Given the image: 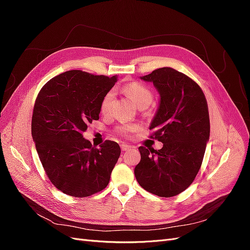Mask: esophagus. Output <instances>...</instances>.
Segmentation results:
<instances>
[{"label": "esophagus", "instance_id": "esophagus-1", "mask_svg": "<svg viewBox=\"0 0 250 250\" xmlns=\"http://www.w3.org/2000/svg\"><path fill=\"white\" fill-rule=\"evenodd\" d=\"M131 147L129 146V145H125V144H122V145H121V149H122L123 151H127V150H129Z\"/></svg>", "mask_w": 250, "mask_h": 250}]
</instances>
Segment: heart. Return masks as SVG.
<instances>
[{"label": "heart", "instance_id": "b5f03b06", "mask_svg": "<svg viewBox=\"0 0 250 250\" xmlns=\"http://www.w3.org/2000/svg\"><path fill=\"white\" fill-rule=\"evenodd\" d=\"M124 92L129 96L132 101L135 103V105L139 108L143 107H148L151 104V102L153 101V94L151 90L145 86L140 82H131L129 84H127L124 87ZM115 89H109L108 92L104 95L103 99L101 101V112L103 115H108V113L111 111L112 107V103L113 100H115ZM137 130V126L129 125V126H124V127H120L118 128V132L121 134H126L129 132H133Z\"/></svg>", "mask_w": 250, "mask_h": 250}]
</instances>
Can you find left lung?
Returning a JSON list of instances; mask_svg holds the SVG:
<instances>
[{
  "mask_svg": "<svg viewBox=\"0 0 250 250\" xmlns=\"http://www.w3.org/2000/svg\"><path fill=\"white\" fill-rule=\"evenodd\" d=\"M153 83L160 103L149 129L164 145L160 150L140 147L134 175L146 191L172 197L190 187L201 167L209 139V117L200 86L172 67L140 77Z\"/></svg>",
  "mask_w": 250,
  "mask_h": 250,
  "instance_id": "8db88e82",
  "label": "left lung"
}]
</instances>
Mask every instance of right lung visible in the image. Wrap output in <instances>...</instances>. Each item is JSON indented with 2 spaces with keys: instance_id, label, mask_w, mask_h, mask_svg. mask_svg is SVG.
Listing matches in <instances>:
<instances>
[{
  "instance_id": "1",
  "label": "right lung",
  "mask_w": 250,
  "mask_h": 250,
  "mask_svg": "<svg viewBox=\"0 0 250 250\" xmlns=\"http://www.w3.org/2000/svg\"><path fill=\"white\" fill-rule=\"evenodd\" d=\"M117 80L67 71L49 80L36 98L31 131L37 154L51 183L66 195L87 197L109 183L119 144L105 141L95 148L82 133L99 120L101 101Z\"/></svg>"
}]
</instances>
